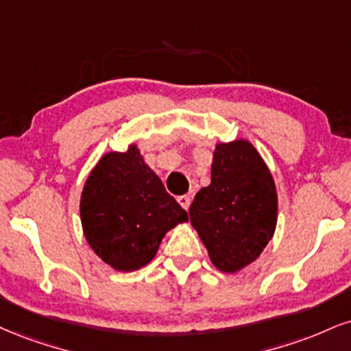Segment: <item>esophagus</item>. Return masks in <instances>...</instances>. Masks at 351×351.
<instances>
[{
	"label": "esophagus",
	"mask_w": 351,
	"mask_h": 351,
	"mask_svg": "<svg viewBox=\"0 0 351 351\" xmlns=\"http://www.w3.org/2000/svg\"><path fill=\"white\" fill-rule=\"evenodd\" d=\"M178 202L181 204V208L186 209V210L189 209V206H191V199H189V196H180Z\"/></svg>",
	"instance_id": "1"
}]
</instances>
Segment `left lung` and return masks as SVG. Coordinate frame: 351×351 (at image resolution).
Listing matches in <instances>:
<instances>
[{
  "instance_id": "obj_1",
  "label": "left lung",
  "mask_w": 351,
  "mask_h": 351,
  "mask_svg": "<svg viewBox=\"0 0 351 351\" xmlns=\"http://www.w3.org/2000/svg\"><path fill=\"white\" fill-rule=\"evenodd\" d=\"M189 217L219 271L237 273L258 258L276 230L278 193L252 142L216 143L210 184L197 191Z\"/></svg>"
}]
</instances>
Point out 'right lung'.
Masks as SVG:
<instances>
[{"label": "right lung", "mask_w": 351, "mask_h": 351, "mask_svg": "<svg viewBox=\"0 0 351 351\" xmlns=\"http://www.w3.org/2000/svg\"><path fill=\"white\" fill-rule=\"evenodd\" d=\"M84 239L104 263L135 271L157 255L167 232L188 222V213L165 191L135 143L109 152L88 175L80 197Z\"/></svg>", "instance_id": "add662e5"}]
</instances>
